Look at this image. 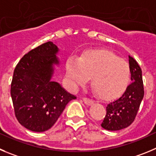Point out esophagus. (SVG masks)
Here are the masks:
<instances>
[{
    "mask_svg": "<svg viewBox=\"0 0 156 156\" xmlns=\"http://www.w3.org/2000/svg\"><path fill=\"white\" fill-rule=\"evenodd\" d=\"M82 99L83 101H84L86 105H92L93 103H94V101H93V100L90 99V98H86V97H84Z\"/></svg>",
    "mask_w": 156,
    "mask_h": 156,
    "instance_id": "obj_1",
    "label": "esophagus"
}]
</instances>
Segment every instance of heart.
<instances>
[{
  "mask_svg": "<svg viewBox=\"0 0 156 156\" xmlns=\"http://www.w3.org/2000/svg\"><path fill=\"white\" fill-rule=\"evenodd\" d=\"M67 77L77 86L91 78V85L100 97L115 98L129 85L131 68L129 63L106 50L88 51L77 60L66 62Z\"/></svg>",
  "mask_w": 156,
  "mask_h": 156,
  "instance_id": "1",
  "label": "heart"
}]
</instances>
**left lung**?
Segmentation results:
<instances>
[{"label": "left lung", "mask_w": 156, "mask_h": 156, "mask_svg": "<svg viewBox=\"0 0 156 156\" xmlns=\"http://www.w3.org/2000/svg\"><path fill=\"white\" fill-rule=\"evenodd\" d=\"M132 82L120 98L106 106V115L101 127L108 131H118L127 128L135 120L144 97L142 69L138 62L129 55Z\"/></svg>", "instance_id": "left-lung-1"}]
</instances>
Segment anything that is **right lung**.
<instances>
[{"label":"right lung","mask_w":156,"mask_h":156,"mask_svg":"<svg viewBox=\"0 0 156 156\" xmlns=\"http://www.w3.org/2000/svg\"><path fill=\"white\" fill-rule=\"evenodd\" d=\"M58 48L48 41L32 49L16 65L11 85L14 114L21 126L42 132L52 127L76 96L51 81Z\"/></svg>","instance_id":"right-lung-1"}]
</instances>
